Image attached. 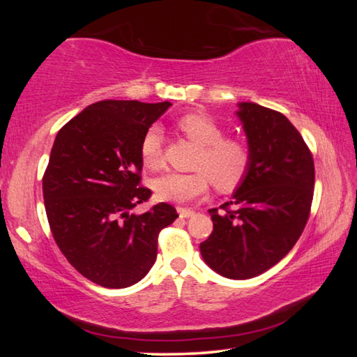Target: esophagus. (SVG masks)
Returning <instances> with one entry per match:
<instances>
[{
  "label": "esophagus",
  "mask_w": 357,
  "mask_h": 357,
  "mask_svg": "<svg viewBox=\"0 0 357 357\" xmlns=\"http://www.w3.org/2000/svg\"><path fill=\"white\" fill-rule=\"evenodd\" d=\"M178 213H179V217H183V219H187V217H192L195 214L192 209H187V208H178Z\"/></svg>",
  "instance_id": "esophagus-1"
}]
</instances>
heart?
I'll return each mask as SVG.
<instances>
[{"label": "heart", "instance_id": "heart-1", "mask_svg": "<svg viewBox=\"0 0 357 357\" xmlns=\"http://www.w3.org/2000/svg\"><path fill=\"white\" fill-rule=\"evenodd\" d=\"M178 129L198 144L192 173H165L153 181L157 198L173 203H189L204 195L213 181L215 189L233 190L241 184L250 168V149L236 137H223L225 130L209 114L203 112L184 114L178 121ZM140 157L149 170H159L164 164L162 155V130L153 126L140 142Z\"/></svg>", "mask_w": 357, "mask_h": 357}]
</instances>
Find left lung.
I'll return each mask as SVG.
<instances>
[{
  "label": "left lung",
  "mask_w": 357,
  "mask_h": 357,
  "mask_svg": "<svg viewBox=\"0 0 357 357\" xmlns=\"http://www.w3.org/2000/svg\"><path fill=\"white\" fill-rule=\"evenodd\" d=\"M238 107L250 168L220 213L209 209L214 228L200 252L217 274L244 280L273 268L298 243L309 220L315 167L287 116L253 102Z\"/></svg>",
  "instance_id": "left-lung-1"
}]
</instances>
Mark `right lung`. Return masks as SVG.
Masks as SVG:
<instances>
[{
    "label": "right lung",
    "mask_w": 357,
    "mask_h": 357,
    "mask_svg": "<svg viewBox=\"0 0 357 357\" xmlns=\"http://www.w3.org/2000/svg\"><path fill=\"white\" fill-rule=\"evenodd\" d=\"M170 102L100 100L58 132L42 179L45 213L59 250L83 277L128 288L153 268L172 204L134 214L151 190L140 185V142Z\"/></svg>",
    "instance_id": "add662e5"
}]
</instances>
